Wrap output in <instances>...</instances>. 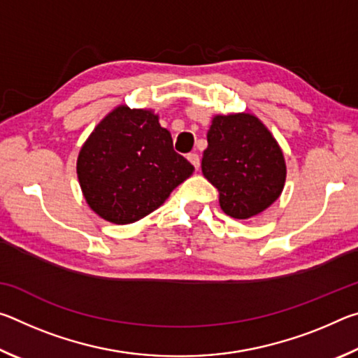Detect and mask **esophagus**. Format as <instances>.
<instances>
[{"label":"esophagus","instance_id":"1","mask_svg":"<svg viewBox=\"0 0 358 358\" xmlns=\"http://www.w3.org/2000/svg\"><path fill=\"white\" fill-rule=\"evenodd\" d=\"M187 161H189L191 164L196 167V171H197L199 167H201V157H199L197 153H189V155H187Z\"/></svg>","mask_w":358,"mask_h":358}]
</instances>
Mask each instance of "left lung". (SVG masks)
I'll list each match as a JSON object with an SVG mask.
<instances>
[{
	"instance_id": "1",
	"label": "left lung",
	"mask_w": 358,
	"mask_h": 358,
	"mask_svg": "<svg viewBox=\"0 0 358 358\" xmlns=\"http://www.w3.org/2000/svg\"><path fill=\"white\" fill-rule=\"evenodd\" d=\"M202 173L217 192L224 213L248 220L282 192L286 162L280 145L251 113L216 115L207 132Z\"/></svg>"
}]
</instances>
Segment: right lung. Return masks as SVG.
Listing matches in <instances>:
<instances>
[{"instance_id": "add662e5", "label": "right lung", "mask_w": 358, "mask_h": 358, "mask_svg": "<svg viewBox=\"0 0 358 358\" xmlns=\"http://www.w3.org/2000/svg\"><path fill=\"white\" fill-rule=\"evenodd\" d=\"M194 167L151 110L120 106L96 126L78 153L85 201L113 224L142 220L166 202Z\"/></svg>"}]
</instances>
